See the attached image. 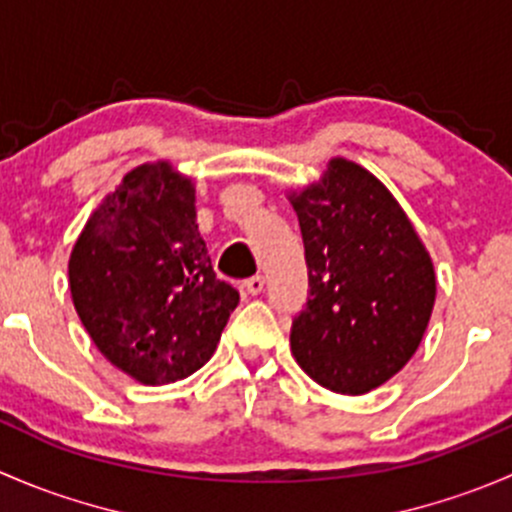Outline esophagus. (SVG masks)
Segmentation results:
<instances>
[{
    "label": "esophagus",
    "mask_w": 512,
    "mask_h": 512,
    "mask_svg": "<svg viewBox=\"0 0 512 512\" xmlns=\"http://www.w3.org/2000/svg\"><path fill=\"white\" fill-rule=\"evenodd\" d=\"M245 289H247V294H260L262 289H265V277L262 275L250 277V280H245Z\"/></svg>",
    "instance_id": "obj_1"
}]
</instances>
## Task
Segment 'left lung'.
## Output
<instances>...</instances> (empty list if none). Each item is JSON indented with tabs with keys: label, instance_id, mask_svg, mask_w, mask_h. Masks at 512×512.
Listing matches in <instances>:
<instances>
[{
	"label": "left lung",
	"instance_id": "obj_1",
	"mask_svg": "<svg viewBox=\"0 0 512 512\" xmlns=\"http://www.w3.org/2000/svg\"><path fill=\"white\" fill-rule=\"evenodd\" d=\"M292 205L309 277L292 354L324 389L366 394L421 344L436 299L433 262L394 195L352 160L334 158Z\"/></svg>",
	"mask_w": 512,
	"mask_h": 512
}]
</instances>
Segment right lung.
<instances>
[{
  "label": "right lung",
  "instance_id": "obj_1",
  "mask_svg": "<svg viewBox=\"0 0 512 512\" xmlns=\"http://www.w3.org/2000/svg\"><path fill=\"white\" fill-rule=\"evenodd\" d=\"M69 285L98 352L151 386L200 369L240 302L210 265L193 183L168 163L131 170L98 205L71 252Z\"/></svg>",
  "mask_w": 512,
  "mask_h": 512
}]
</instances>
